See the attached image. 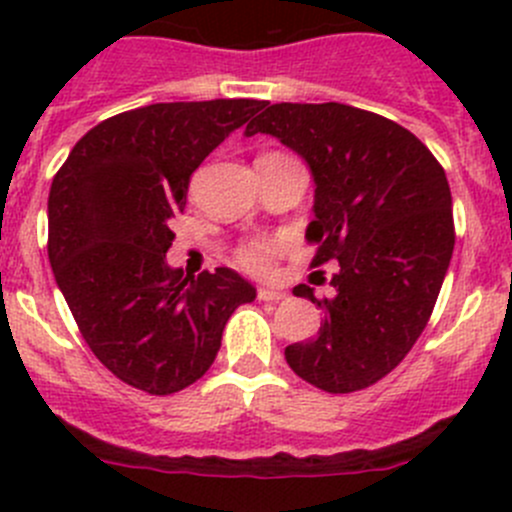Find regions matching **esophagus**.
Here are the masks:
<instances>
[{
    "label": "esophagus",
    "instance_id": "obj_1",
    "mask_svg": "<svg viewBox=\"0 0 512 512\" xmlns=\"http://www.w3.org/2000/svg\"><path fill=\"white\" fill-rule=\"evenodd\" d=\"M287 294L282 292V289L277 287H260L257 289V299H262V302H280V299H285Z\"/></svg>",
    "mask_w": 512,
    "mask_h": 512
}]
</instances>
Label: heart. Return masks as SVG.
<instances>
[{"label":"heart","instance_id":"1","mask_svg":"<svg viewBox=\"0 0 512 512\" xmlns=\"http://www.w3.org/2000/svg\"><path fill=\"white\" fill-rule=\"evenodd\" d=\"M282 252V245L270 237H260V240H250L235 252V262L242 270L252 272V275H265L270 272L275 257Z\"/></svg>","mask_w":512,"mask_h":512}]
</instances>
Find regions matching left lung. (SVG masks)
Wrapping results in <instances>:
<instances>
[{"label":"left lung","instance_id":"1","mask_svg":"<svg viewBox=\"0 0 512 512\" xmlns=\"http://www.w3.org/2000/svg\"><path fill=\"white\" fill-rule=\"evenodd\" d=\"M260 108L245 136L280 138L314 175L309 267L337 262L329 297L294 287L324 322L285 359L317 389L361 391L401 364L436 307L456 242L446 173L414 133L379 113L334 101Z\"/></svg>","mask_w":512,"mask_h":512}]
</instances>
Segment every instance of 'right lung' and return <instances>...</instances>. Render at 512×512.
<instances>
[{
	"label": "right lung",
	"instance_id": "add662e5",
	"mask_svg": "<svg viewBox=\"0 0 512 512\" xmlns=\"http://www.w3.org/2000/svg\"><path fill=\"white\" fill-rule=\"evenodd\" d=\"M262 101L151 103L91 128L49 190V262L81 337L123 384L168 396L218 356L255 287L218 267L173 270L165 252L190 175Z\"/></svg>",
	"mask_w": 512,
	"mask_h": 512
}]
</instances>
